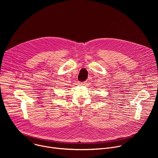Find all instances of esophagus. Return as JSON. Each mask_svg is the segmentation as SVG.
Returning <instances> with one entry per match:
<instances>
[{
    "label": "esophagus",
    "mask_w": 158,
    "mask_h": 158,
    "mask_svg": "<svg viewBox=\"0 0 158 158\" xmlns=\"http://www.w3.org/2000/svg\"><path fill=\"white\" fill-rule=\"evenodd\" d=\"M80 85H85V82H79V83Z\"/></svg>",
    "instance_id": "esophagus-1"
}]
</instances>
